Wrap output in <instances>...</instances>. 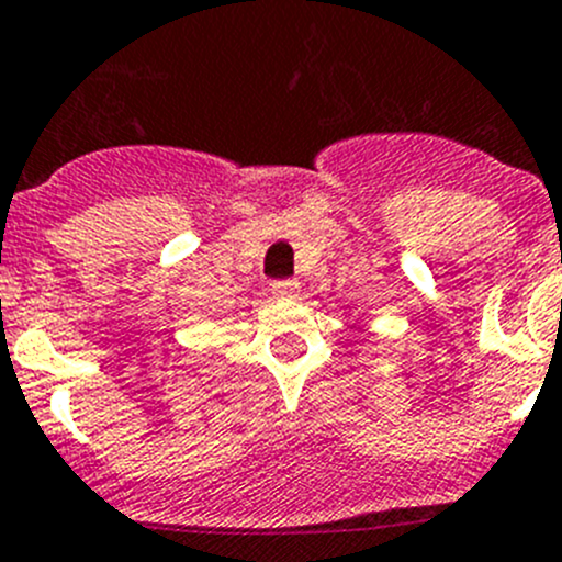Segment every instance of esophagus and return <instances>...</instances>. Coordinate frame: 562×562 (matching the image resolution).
Returning <instances> with one entry per match:
<instances>
[{"label": "esophagus", "mask_w": 562, "mask_h": 562, "mask_svg": "<svg viewBox=\"0 0 562 562\" xmlns=\"http://www.w3.org/2000/svg\"><path fill=\"white\" fill-rule=\"evenodd\" d=\"M274 296H277V299H293V296H299V282H296V280H280V282H274Z\"/></svg>", "instance_id": "1"}]
</instances>
